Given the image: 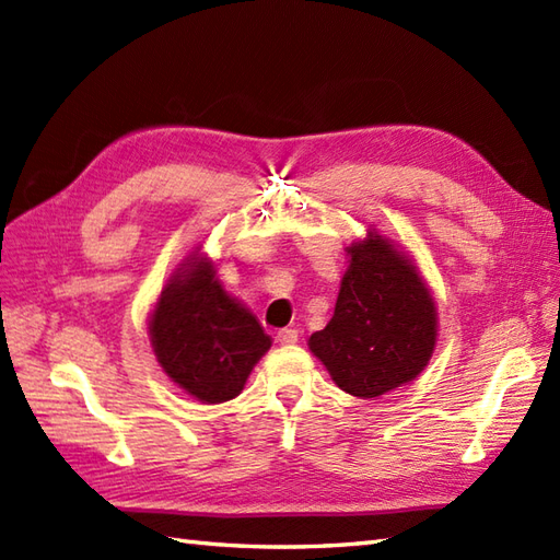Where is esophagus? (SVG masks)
Listing matches in <instances>:
<instances>
[{
    "instance_id": "34e87169",
    "label": "esophagus",
    "mask_w": 560,
    "mask_h": 560,
    "mask_svg": "<svg viewBox=\"0 0 560 560\" xmlns=\"http://www.w3.org/2000/svg\"><path fill=\"white\" fill-rule=\"evenodd\" d=\"M277 342L279 346H293V342H298V331L295 328H281L277 334Z\"/></svg>"
}]
</instances>
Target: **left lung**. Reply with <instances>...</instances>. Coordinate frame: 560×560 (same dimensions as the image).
<instances>
[{"mask_svg": "<svg viewBox=\"0 0 560 560\" xmlns=\"http://www.w3.org/2000/svg\"><path fill=\"white\" fill-rule=\"evenodd\" d=\"M334 317L310 352L348 395L371 399L411 383L438 346V307L413 257L369 229L346 248Z\"/></svg>", "mask_w": 560, "mask_h": 560, "instance_id": "1", "label": "left lung"}]
</instances>
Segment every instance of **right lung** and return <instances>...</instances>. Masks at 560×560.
Here are the masks:
<instances>
[{
  "mask_svg": "<svg viewBox=\"0 0 560 560\" xmlns=\"http://www.w3.org/2000/svg\"><path fill=\"white\" fill-rule=\"evenodd\" d=\"M149 338L167 378L203 405L241 395L271 348L255 314L224 291L218 265L200 246L172 271L149 314Z\"/></svg>",
  "mask_w": 560,
  "mask_h": 560,
  "instance_id": "right-lung-1",
  "label": "right lung"
}]
</instances>
